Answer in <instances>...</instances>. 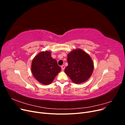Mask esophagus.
I'll use <instances>...</instances> for the list:
<instances>
[{
    "mask_svg": "<svg viewBox=\"0 0 125 125\" xmlns=\"http://www.w3.org/2000/svg\"><path fill=\"white\" fill-rule=\"evenodd\" d=\"M61 68H62V70L63 71L64 69H65V66H64V65H62V66H61Z\"/></svg>",
    "mask_w": 125,
    "mask_h": 125,
    "instance_id": "1",
    "label": "esophagus"
}]
</instances>
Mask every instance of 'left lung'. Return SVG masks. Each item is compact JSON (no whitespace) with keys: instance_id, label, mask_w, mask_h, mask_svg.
Returning a JSON list of instances; mask_svg holds the SVG:
<instances>
[{"instance_id":"8db88e82","label":"left lung","mask_w":125,"mask_h":125,"mask_svg":"<svg viewBox=\"0 0 125 125\" xmlns=\"http://www.w3.org/2000/svg\"><path fill=\"white\" fill-rule=\"evenodd\" d=\"M67 62L68 65L65 72L74 83H82L91 76L94 69L92 59L81 49H75L68 53Z\"/></svg>"}]
</instances>
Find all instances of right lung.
<instances>
[{
    "mask_svg": "<svg viewBox=\"0 0 125 125\" xmlns=\"http://www.w3.org/2000/svg\"><path fill=\"white\" fill-rule=\"evenodd\" d=\"M61 70L56 60L52 57L50 51L39 52L33 58L31 64L34 77L44 85L51 84Z\"/></svg>",
    "mask_w": 125,
    "mask_h": 125,
    "instance_id": "1",
    "label": "right lung"
}]
</instances>
